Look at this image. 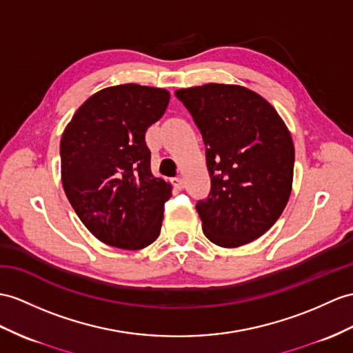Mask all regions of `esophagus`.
<instances>
[{
  "label": "esophagus",
  "mask_w": 353,
  "mask_h": 353,
  "mask_svg": "<svg viewBox=\"0 0 353 353\" xmlns=\"http://www.w3.org/2000/svg\"><path fill=\"white\" fill-rule=\"evenodd\" d=\"M172 183H174V187L176 188V190H183L184 188V179L183 178H174L172 179Z\"/></svg>",
  "instance_id": "34e87169"
}]
</instances>
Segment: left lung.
<instances>
[{
	"mask_svg": "<svg viewBox=\"0 0 353 353\" xmlns=\"http://www.w3.org/2000/svg\"><path fill=\"white\" fill-rule=\"evenodd\" d=\"M175 96L206 147L211 192L196 205L205 236L225 248L254 241L279 220L292 192L295 148L285 121L241 85L206 83Z\"/></svg>",
	"mask_w": 353,
	"mask_h": 353,
	"instance_id": "left-lung-1",
	"label": "left lung"
}]
</instances>
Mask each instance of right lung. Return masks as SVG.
Listing matches in <instances>:
<instances>
[{
	"instance_id": "add662e5",
	"label": "right lung",
	"mask_w": 353,
	"mask_h": 353,
	"mask_svg": "<svg viewBox=\"0 0 353 353\" xmlns=\"http://www.w3.org/2000/svg\"><path fill=\"white\" fill-rule=\"evenodd\" d=\"M170 94L137 83L101 90L76 110L59 143L68 202L91 234L112 247L141 250L160 235L172 185L151 172L145 133Z\"/></svg>"
}]
</instances>
